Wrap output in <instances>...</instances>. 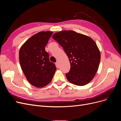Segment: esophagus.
Instances as JSON below:
<instances>
[{"label":"esophagus","mask_w":121,"mask_h":121,"mask_svg":"<svg viewBox=\"0 0 121 121\" xmlns=\"http://www.w3.org/2000/svg\"><path fill=\"white\" fill-rule=\"evenodd\" d=\"M56 65L57 68H58V67H59V64H58V63H57V62L56 63Z\"/></svg>","instance_id":"1"}]
</instances>
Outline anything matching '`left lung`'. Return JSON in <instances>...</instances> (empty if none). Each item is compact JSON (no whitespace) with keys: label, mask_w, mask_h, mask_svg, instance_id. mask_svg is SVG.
<instances>
[{"label":"left lung","mask_w":121,"mask_h":121,"mask_svg":"<svg viewBox=\"0 0 121 121\" xmlns=\"http://www.w3.org/2000/svg\"><path fill=\"white\" fill-rule=\"evenodd\" d=\"M52 38L63 47L71 65L65 74L68 81L84 86L94 77L100 60V52L96 43L90 37L72 30L54 33Z\"/></svg>","instance_id":"1"}]
</instances>
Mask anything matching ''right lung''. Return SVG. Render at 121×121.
<instances>
[{
    "instance_id": "add662e5",
    "label": "right lung",
    "mask_w": 121,
    "mask_h": 121,
    "mask_svg": "<svg viewBox=\"0 0 121 121\" xmlns=\"http://www.w3.org/2000/svg\"><path fill=\"white\" fill-rule=\"evenodd\" d=\"M53 33L41 31L28 39L20 49L19 60L22 69L31 85L41 88L52 81L56 68L50 62L45 47Z\"/></svg>"
}]
</instances>
